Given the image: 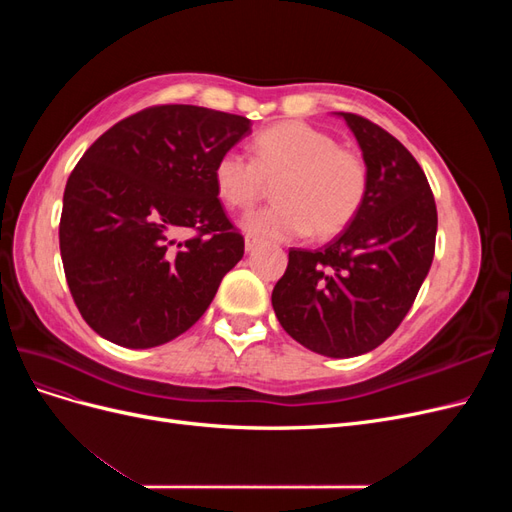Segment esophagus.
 Masks as SVG:
<instances>
[{
  "label": "esophagus",
  "instance_id": "obj_1",
  "mask_svg": "<svg viewBox=\"0 0 512 512\" xmlns=\"http://www.w3.org/2000/svg\"><path fill=\"white\" fill-rule=\"evenodd\" d=\"M260 243H262V239H258L254 235H247L245 237V252H254Z\"/></svg>",
  "mask_w": 512,
  "mask_h": 512
}]
</instances>
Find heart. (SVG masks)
I'll use <instances>...</instances> for the list:
<instances>
[{"mask_svg":"<svg viewBox=\"0 0 512 512\" xmlns=\"http://www.w3.org/2000/svg\"><path fill=\"white\" fill-rule=\"evenodd\" d=\"M252 160L224 151L213 164L222 203L247 211L275 185V203L250 213L243 228L258 239H294L309 230L318 239L344 232L369 192V164L361 151L305 121H282L252 138Z\"/></svg>","mask_w":512,"mask_h":512,"instance_id":"b5f03b06","label":"heart"}]
</instances>
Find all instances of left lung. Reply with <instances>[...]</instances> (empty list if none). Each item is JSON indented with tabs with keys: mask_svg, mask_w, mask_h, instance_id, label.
Segmentation results:
<instances>
[{
	"mask_svg": "<svg viewBox=\"0 0 512 512\" xmlns=\"http://www.w3.org/2000/svg\"><path fill=\"white\" fill-rule=\"evenodd\" d=\"M369 164L356 220L320 250L290 247L271 303L284 331L312 352L344 359L378 348L410 312L436 252L429 181L393 134L339 113Z\"/></svg>",
	"mask_w": 512,
	"mask_h": 512,
	"instance_id": "left-lung-1",
	"label": "left lung"
}]
</instances>
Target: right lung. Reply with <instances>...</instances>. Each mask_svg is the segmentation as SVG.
<instances>
[{"label":"right lung","instance_id":"add662e5","mask_svg":"<svg viewBox=\"0 0 512 512\" xmlns=\"http://www.w3.org/2000/svg\"><path fill=\"white\" fill-rule=\"evenodd\" d=\"M250 119L192 104L143 108L108 128L68 177L59 250L83 320L123 348H153L207 312L245 241L213 185ZM195 232L188 240L176 237Z\"/></svg>","mask_w":512,"mask_h":512}]
</instances>
